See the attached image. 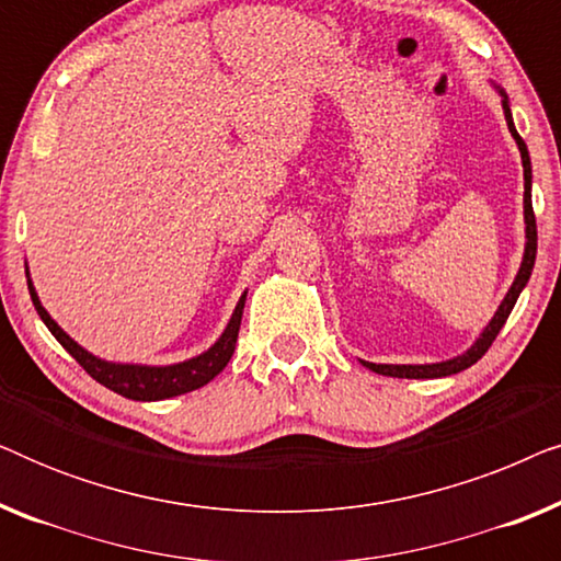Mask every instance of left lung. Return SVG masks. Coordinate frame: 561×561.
<instances>
[{"mask_svg":"<svg viewBox=\"0 0 561 561\" xmlns=\"http://www.w3.org/2000/svg\"><path fill=\"white\" fill-rule=\"evenodd\" d=\"M503 112H505V122H508V129L513 135V140H516L518 150H520V160H524V219H526V250H524V263L518 267V275L516 280H513V286L508 294H505L503 304L497 306L495 317L490 319V324L482 329V334L478 336V342L472 344L470 350L465 352V355L459 357H451L447 363H434V365H375V363H365V367H370L373 373L378 375H390V378H444V375H455V373H462L467 367L478 363V359L485 355L490 350V344L495 342L497 332H501L505 319L511 317L513 306H516L520 290L526 288L528 278H531V271H534V260H536V217H534V206H531V158H528V148L524 142V137L516 133V127H513V117H511V106H508V96L503 94Z\"/></svg>","mask_w":561,"mask_h":561,"instance_id":"8db88e82","label":"left lung"}]
</instances>
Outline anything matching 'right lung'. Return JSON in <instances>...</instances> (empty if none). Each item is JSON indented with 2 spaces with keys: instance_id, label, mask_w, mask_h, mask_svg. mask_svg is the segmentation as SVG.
Wrapping results in <instances>:
<instances>
[{
  "instance_id": "obj_1",
  "label": "right lung",
  "mask_w": 561,
  "mask_h": 561,
  "mask_svg": "<svg viewBox=\"0 0 561 561\" xmlns=\"http://www.w3.org/2000/svg\"><path fill=\"white\" fill-rule=\"evenodd\" d=\"M30 298H33L37 313L45 321V327L50 329V334L64 344V350L71 355L76 363H79L83 370H87L96 382H102L104 388L114 390V393L133 398V401H163V398H173L181 393H191V390L206 386V382L217 378V375L225 370L229 359H232L237 334H240V321H242V309L244 298L242 294L240 304L229 319L225 334L219 336L217 344L204 352V355L191 357L186 363L179 365H165V367H150V365H122V363H106V359H99L76 344L71 336H68L64 329H60L56 321L50 319V313L43 309L41 298H37L33 283L27 278Z\"/></svg>"
}]
</instances>
